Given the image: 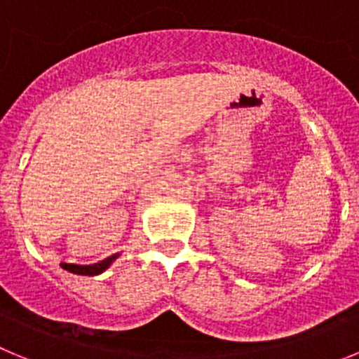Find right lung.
Listing matches in <instances>:
<instances>
[{"label":"right lung","mask_w":359,"mask_h":359,"mask_svg":"<svg viewBox=\"0 0 359 359\" xmlns=\"http://www.w3.org/2000/svg\"><path fill=\"white\" fill-rule=\"evenodd\" d=\"M116 257H118V253L116 255H111L107 257V259H104V261L97 262V264H91V266H77V264H66V262H62V268L66 269V271H69V273H77V275H98L102 273L104 269L109 268V264L113 261H115Z\"/></svg>","instance_id":"right-lung-1"}]
</instances>
